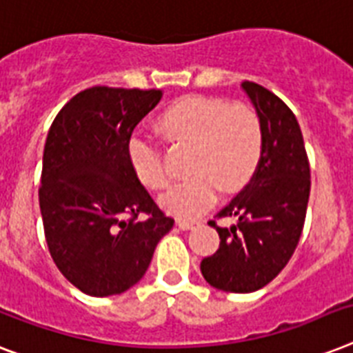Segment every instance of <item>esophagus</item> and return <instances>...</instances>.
Returning <instances> with one entry per match:
<instances>
[{
    "label": "esophagus",
    "mask_w": 353,
    "mask_h": 353,
    "mask_svg": "<svg viewBox=\"0 0 353 353\" xmlns=\"http://www.w3.org/2000/svg\"><path fill=\"white\" fill-rule=\"evenodd\" d=\"M197 225H199V221H196V219H177V226L181 230H190V228H196Z\"/></svg>",
    "instance_id": "1"
}]
</instances>
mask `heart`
I'll use <instances>...</instances> for the list:
<instances>
[{
  "label": "heart",
  "instance_id": "b5f03b06",
  "mask_svg": "<svg viewBox=\"0 0 353 353\" xmlns=\"http://www.w3.org/2000/svg\"><path fill=\"white\" fill-rule=\"evenodd\" d=\"M157 127L176 145L192 147V176L161 197L172 216L197 217L216 203L219 190L237 192L250 183L265 150L263 123L254 108L225 99L186 96L165 108ZM128 159L139 181L152 190L170 183L161 148L145 136H132Z\"/></svg>",
  "mask_w": 353,
  "mask_h": 353
}]
</instances>
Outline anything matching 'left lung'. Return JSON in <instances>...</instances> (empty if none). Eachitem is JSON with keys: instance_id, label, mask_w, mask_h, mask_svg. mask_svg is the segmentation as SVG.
Masks as SVG:
<instances>
[{"instance_id": "left-lung-1", "label": "left lung", "mask_w": 353, "mask_h": 353, "mask_svg": "<svg viewBox=\"0 0 353 353\" xmlns=\"http://www.w3.org/2000/svg\"><path fill=\"white\" fill-rule=\"evenodd\" d=\"M265 132V150L250 183L217 217H236L217 226L219 248L201 261V274L217 290L248 294L268 285L290 261L305 225L310 196V165L299 123L276 94L243 81Z\"/></svg>"}]
</instances>
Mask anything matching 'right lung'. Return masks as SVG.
<instances>
[{
    "label": "right lung",
    "instance_id": "right-lung-1",
    "mask_svg": "<svg viewBox=\"0 0 353 353\" xmlns=\"http://www.w3.org/2000/svg\"><path fill=\"white\" fill-rule=\"evenodd\" d=\"M161 96L154 88H87L48 130L39 186L45 237L59 272L87 296L136 285L174 226L128 159L132 132Z\"/></svg>",
    "mask_w": 353,
    "mask_h": 353
}]
</instances>
